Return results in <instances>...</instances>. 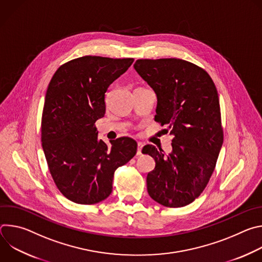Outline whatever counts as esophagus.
Here are the masks:
<instances>
[{
  "instance_id": "34e87169",
  "label": "esophagus",
  "mask_w": 262,
  "mask_h": 262,
  "mask_svg": "<svg viewBox=\"0 0 262 262\" xmlns=\"http://www.w3.org/2000/svg\"><path fill=\"white\" fill-rule=\"evenodd\" d=\"M142 147H143V143H142V142H138L137 156H141V155H142Z\"/></svg>"
}]
</instances>
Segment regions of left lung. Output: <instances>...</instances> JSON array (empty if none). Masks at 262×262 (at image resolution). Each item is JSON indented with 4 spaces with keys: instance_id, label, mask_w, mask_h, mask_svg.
<instances>
[{
    "instance_id": "obj_1",
    "label": "left lung",
    "mask_w": 262,
    "mask_h": 262,
    "mask_svg": "<svg viewBox=\"0 0 262 262\" xmlns=\"http://www.w3.org/2000/svg\"><path fill=\"white\" fill-rule=\"evenodd\" d=\"M134 67L158 96L155 120L173 136L168 156L154 145L142 149L156 161L148 194L166 207L185 206L206 188L224 140L215 85L203 68L182 59H139Z\"/></svg>"
}]
</instances>
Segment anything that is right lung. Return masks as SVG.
Returning a JSON list of instances; mask_svg holds the SVG:
<instances>
[{"label": "right lung", "mask_w": 262, "mask_h": 262, "mask_svg": "<svg viewBox=\"0 0 262 262\" xmlns=\"http://www.w3.org/2000/svg\"><path fill=\"white\" fill-rule=\"evenodd\" d=\"M133 58L84 56L62 64L48 86L41 142L53 180L68 200L85 205L110 196L117 168L137 152L130 138L97 137L95 122L105 113L107 87L133 64Z\"/></svg>", "instance_id": "right-lung-1"}]
</instances>
